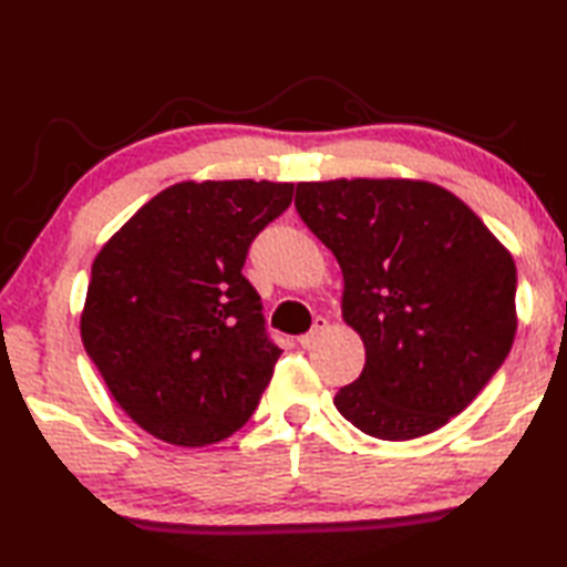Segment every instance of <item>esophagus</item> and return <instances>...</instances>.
I'll list each match as a JSON object with an SVG mask.
<instances>
[{
    "label": "esophagus",
    "mask_w": 567,
    "mask_h": 567,
    "mask_svg": "<svg viewBox=\"0 0 567 567\" xmlns=\"http://www.w3.org/2000/svg\"><path fill=\"white\" fill-rule=\"evenodd\" d=\"M328 328H330V322L324 320V318H318V320H315L312 330L307 332V334H302V338H300V344H302V348H312V344L322 338L324 330H328Z\"/></svg>",
    "instance_id": "esophagus-1"
}]
</instances>
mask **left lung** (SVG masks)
Wrapping results in <instances>:
<instances>
[{
	"mask_svg": "<svg viewBox=\"0 0 567 567\" xmlns=\"http://www.w3.org/2000/svg\"><path fill=\"white\" fill-rule=\"evenodd\" d=\"M295 207L342 270L362 375L334 408L364 435L412 440L463 412L517 330L515 260L453 192L425 179L297 182Z\"/></svg>",
	"mask_w": 567,
	"mask_h": 567,
	"instance_id": "obj_1",
	"label": "left lung"
}]
</instances>
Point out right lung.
I'll return each mask as SVG.
<instances>
[{"mask_svg":"<svg viewBox=\"0 0 567 567\" xmlns=\"http://www.w3.org/2000/svg\"><path fill=\"white\" fill-rule=\"evenodd\" d=\"M292 182L185 179L142 205L92 262L80 332L112 398L179 447L237 433L282 350L267 340L247 247Z\"/></svg>","mask_w":567,"mask_h":567,"instance_id":"add662e5","label":"right lung"}]
</instances>
